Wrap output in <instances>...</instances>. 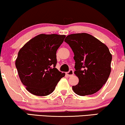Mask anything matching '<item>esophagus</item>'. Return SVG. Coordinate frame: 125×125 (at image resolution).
Instances as JSON below:
<instances>
[{"label":"esophagus","mask_w":125,"mask_h":125,"mask_svg":"<svg viewBox=\"0 0 125 125\" xmlns=\"http://www.w3.org/2000/svg\"><path fill=\"white\" fill-rule=\"evenodd\" d=\"M66 74H67V76H69V77L72 76V75H73V74H74V71L72 69H71V70H69V72L66 73Z\"/></svg>","instance_id":"34e87169"}]
</instances>
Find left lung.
Returning <instances> with one entry per match:
<instances>
[{
  "instance_id": "1",
  "label": "left lung",
  "mask_w": 125,
  "mask_h": 125,
  "mask_svg": "<svg viewBox=\"0 0 125 125\" xmlns=\"http://www.w3.org/2000/svg\"><path fill=\"white\" fill-rule=\"evenodd\" d=\"M64 42L73 51L78 83L72 89L80 96L95 94L108 80L112 55L107 45L91 34L81 33L68 35Z\"/></svg>"
}]
</instances>
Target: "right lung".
I'll return each mask as SVG.
<instances>
[{
  "instance_id": "right-lung-1",
  "label": "right lung",
  "mask_w": 125,
  "mask_h": 125,
  "mask_svg": "<svg viewBox=\"0 0 125 125\" xmlns=\"http://www.w3.org/2000/svg\"><path fill=\"white\" fill-rule=\"evenodd\" d=\"M65 37L40 34L20 50L15 66L21 81L31 94L39 96L51 94L65 75L55 68L56 51Z\"/></svg>"
}]
</instances>
